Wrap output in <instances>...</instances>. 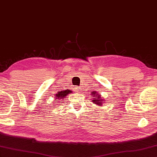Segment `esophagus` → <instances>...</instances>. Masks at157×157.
<instances>
[{
    "mask_svg": "<svg viewBox=\"0 0 157 157\" xmlns=\"http://www.w3.org/2000/svg\"><path fill=\"white\" fill-rule=\"evenodd\" d=\"M74 90H75V91H77V92H78V91H79V87H78V86H76V87H75V88H74Z\"/></svg>",
    "mask_w": 157,
    "mask_h": 157,
    "instance_id": "1",
    "label": "esophagus"
}]
</instances>
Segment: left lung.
Segmentation results:
<instances>
[{
	"label": "left lung",
	"instance_id": "1",
	"mask_svg": "<svg viewBox=\"0 0 157 157\" xmlns=\"http://www.w3.org/2000/svg\"><path fill=\"white\" fill-rule=\"evenodd\" d=\"M91 95H92L93 98L92 99L93 103L97 105H99V106H101L102 102L104 101V100L101 99V95H99V94L98 93H96L95 91H93V92L91 93Z\"/></svg>",
	"mask_w": 157,
	"mask_h": 157
}]
</instances>
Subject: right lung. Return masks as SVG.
Listing matches in <instances>:
<instances>
[{
	"mask_svg": "<svg viewBox=\"0 0 157 157\" xmlns=\"http://www.w3.org/2000/svg\"><path fill=\"white\" fill-rule=\"evenodd\" d=\"M71 93V90H62L59 92L58 91V93L56 94V99H59L58 101H59V99H62V98H64L65 96H67L68 94H69Z\"/></svg>",
	"mask_w": 157,
	"mask_h": 157,
	"instance_id": "obj_1",
	"label": "right lung"
}]
</instances>
